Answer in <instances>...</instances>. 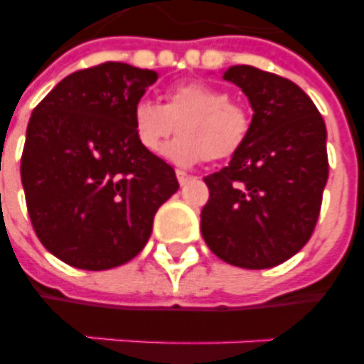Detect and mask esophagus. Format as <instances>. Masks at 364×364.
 Masks as SVG:
<instances>
[{"label": "esophagus", "mask_w": 364, "mask_h": 364, "mask_svg": "<svg viewBox=\"0 0 364 364\" xmlns=\"http://www.w3.org/2000/svg\"><path fill=\"white\" fill-rule=\"evenodd\" d=\"M176 178H178V182H180V186H184V184H188V182L192 180V176L186 174L184 170H176Z\"/></svg>", "instance_id": "obj_1"}]
</instances>
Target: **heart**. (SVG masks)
Here are the masks:
<instances>
[{
	"instance_id": "1",
	"label": "heart",
	"mask_w": 364,
	"mask_h": 364,
	"mask_svg": "<svg viewBox=\"0 0 364 364\" xmlns=\"http://www.w3.org/2000/svg\"><path fill=\"white\" fill-rule=\"evenodd\" d=\"M133 129L139 145L161 153L166 139L180 133L164 149L168 161L190 166L198 161H225L249 141L252 119L243 104L208 82L190 80L166 90L164 105L139 100L133 105Z\"/></svg>"
}]
</instances>
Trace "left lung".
I'll use <instances>...</instances> for the list:
<instances>
[{
  "instance_id": "obj_1",
  "label": "left lung",
  "mask_w": 364,
  "mask_h": 364,
  "mask_svg": "<svg viewBox=\"0 0 364 364\" xmlns=\"http://www.w3.org/2000/svg\"><path fill=\"white\" fill-rule=\"evenodd\" d=\"M223 80L249 97L252 129L229 166L203 178L210 200L202 235L213 255L241 269H270L310 241L329 162L326 123L308 94L255 66H231Z\"/></svg>"
}]
</instances>
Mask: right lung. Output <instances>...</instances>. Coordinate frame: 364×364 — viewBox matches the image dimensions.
Masks as SVG:
<instances>
[{"label": "right lung", "mask_w": 364, "mask_h": 364, "mask_svg": "<svg viewBox=\"0 0 364 364\" xmlns=\"http://www.w3.org/2000/svg\"><path fill=\"white\" fill-rule=\"evenodd\" d=\"M156 72L104 63L66 76L33 109L21 182L38 241L66 264L107 270L143 251L174 168L139 145L133 105Z\"/></svg>", "instance_id": "add662e5"}]
</instances>
